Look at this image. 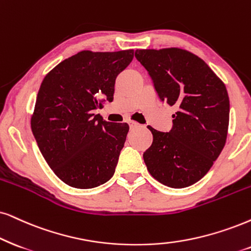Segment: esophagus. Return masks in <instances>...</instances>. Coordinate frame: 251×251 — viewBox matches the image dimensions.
I'll use <instances>...</instances> for the list:
<instances>
[{
    "label": "esophagus",
    "instance_id": "obj_1",
    "mask_svg": "<svg viewBox=\"0 0 251 251\" xmlns=\"http://www.w3.org/2000/svg\"><path fill=\"white\" fill-rule=\"evenodd\" d=\"M128 124H129V127L131 128H135V127H138V126H140L139 125V123L134 122V120H128Z\"/></svg>",
    "mask_w": 251,
    "mask_h": 251
}]
</instances>
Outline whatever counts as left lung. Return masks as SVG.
Returning <instances> with one entry per match:
<instances>
[{
	"mask_svg": "<svg viewBox=\"0 0 251 251\" xmlns=\"http://www.w3.org/2000/svg\"><path fill=\"white\" fill-rule=\"evenodd\" d=\"M135 58L148 72L158 98L177 109L169 132L148 126L153 144L144 161L149 174L169 188L192 185L208 173L226 144V85L189 50H136Z\"/></svg>",
	"mask_w": 251,
	"mask_h": 251,
	"instance_id": "8db88e82",
	"label": "left lung"
}]
</instances>
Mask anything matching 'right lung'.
Listing matches in <instances>:
<instances>
[{"label": "right lung", "instance_id": "right-lung-1", "mask_svg": "<svg viewBox=\"0 0 251 251\" xmlns=\"http://www.w3.org/2000/svg\"><path fill=\"white\" fill-rule=\"evenodd\" d=\"M133 56V50H82L41 82L31 128L47 164L67 185L93 189L115 174L129 127L94 111L112 102L117 76Z\"/></svg>", "mask_w": 251, "mask_h": 251}]
</instances>
